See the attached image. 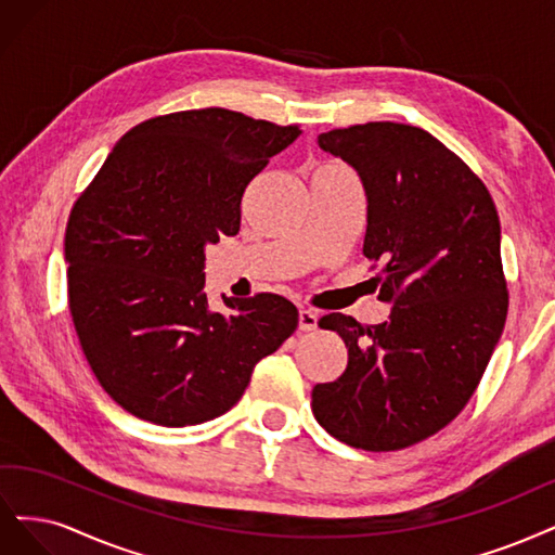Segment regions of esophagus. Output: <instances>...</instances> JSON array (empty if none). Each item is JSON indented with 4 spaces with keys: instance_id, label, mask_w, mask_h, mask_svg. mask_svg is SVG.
Listing matches in <instances>:
<instances>
[{
    "instance_id": "esophagus-1",
    "label": "esophagus",
    "mask_w": 555,
    "mask_h": 555,
    "mask_svg": "<svg viewBox=\"0 0 555 555\" xmlns=\"http://www.w3.org/2000/svg\"><path fill=\"white\" fill-rule=\"evenodd\" d=\"M318 327V313L311 309H299V330L313 332Z\"/></svg>"
}]
</instances>
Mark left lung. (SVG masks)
Wrapping results in <instances>:
<instances>
[{"label": "left lung", "mask_w": 555, "mask_h": 555, "mask_svg": "<svg viewBox=\"0 0 555 555\" xmlns=\"http://www.w3.org/2000/svg\"><path fill=\"white\" fill-rule=\"evenodd\" d=\"M360 172L366 191L364 256L391 301L380 325L344 313L318 320L344 338L348 366L315 385L311 410L357 450L395 452L450 424L487 371L509 293L500 221L485 182L424 129L354 124L318 135Z\"/></svg>", "instance_id": "8db88e82"}]
</instances>
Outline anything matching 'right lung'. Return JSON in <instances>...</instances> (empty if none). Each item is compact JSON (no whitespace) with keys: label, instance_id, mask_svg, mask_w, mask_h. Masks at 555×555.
I'll use <instances>...</instances> for the list:
<instances>
[{"label":"right lung","instance_id":"obj_1","mask_svg":"<svg viewBox=\"0 0 555 555\" xmlns=\"http://www.w3.org/2000/svg\"><path fill=\"white\" fill-rule=\"evenodd\" d=\"M297 124L225 108L180 111L124 135L68 214V311L85 360L133 417L191 426L235 405L262 357L299 323L260 293L205 295V246L237 235L242 195Z\"/></svg>","mask_w":555,"mask_h":555}]
</instances>
